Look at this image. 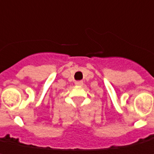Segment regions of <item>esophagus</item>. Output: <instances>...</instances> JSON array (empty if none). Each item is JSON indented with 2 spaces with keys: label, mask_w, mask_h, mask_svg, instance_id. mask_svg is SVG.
I'll return each mask as SVG.
<instances>
[{
  "label": "esophagus",
  "mask_w": 154,
  "mask_h": 154,
  "mask_svg": "<svg viewBox=\"0 0 154 154\" xmlns=\"http://www.w3.org/2000/svg\"><path fill=\"white\" fill-rule=\"evenodd\" d=\"M75 84L76 86H82L83 82H82V81H76V82H75Z\"/></svg>",
  "instance_id": "1"
}]
</instances>
